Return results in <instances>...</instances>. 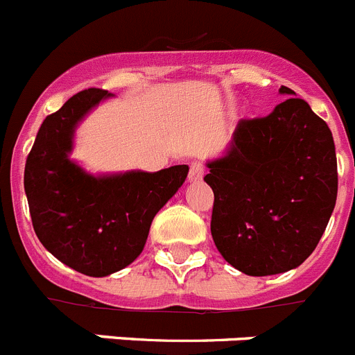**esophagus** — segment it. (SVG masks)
Instances as JSON below:
<instances>
[{"instance_id": "esophagus-1", "label": "esophagus", "mask_w": 355, "mask_h": 355, "mask_svg": "<svg viewBox=\"0 0 355 355\" xmlns=\"http://www.w3.org/2000/svg\"><path fill=\"white\" fill-rule=\"evenodd\" d=\"M206 167L200 162H192L190 163V172H188V180L190 181H200L202 175H205Z\"/></svg>"}]
</instances>
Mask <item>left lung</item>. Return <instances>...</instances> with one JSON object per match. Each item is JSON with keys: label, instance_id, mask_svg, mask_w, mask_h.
Listing matches in <instances>:
<instances>
[{"label": "left lung", "instance_id": "left-lung-1", "mask_svg": "<svg viewBox=\"0 0 355 355\" xmlns=\"http://www.w3.org/2000/svg\"><path fill=\"white\" fill-rule=\"evenodd\" d=\"M279 92L295 96L288 87ZM208 168L211 236L229 265L261 277L311 256L336 205L338 163L331 130L304 99L241 119L227 153Z\"/></svg>", "mask_w": 355, "mask_h": 355}]
</instances>
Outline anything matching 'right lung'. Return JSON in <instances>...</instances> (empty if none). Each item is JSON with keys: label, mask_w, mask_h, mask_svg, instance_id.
Segmentation results:
<instances>
[{"label": "right lung", "mask_w": 355, "mask_h": 355, "mask_svg": "<svg viewBox=\"0 0 355 355\" xmlns=\"http://www.w3.org/2000/svg\"><path fill=\"white\" fill-rule=\"evenodd\" d=\"M110 96L81 90L44 119L24 167L37 238L56 259L90 277L114 274L139 258L150 222L188 175V165L92 175L69 158L76 126Z\"/></svg>", "instance_id": "add662e5"}]
</instances>
